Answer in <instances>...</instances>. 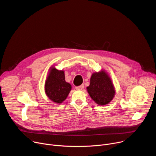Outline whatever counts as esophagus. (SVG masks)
<instances>
[{
  "mask_svg": "<svg viewBox=\"0 0 156 156\" xmlns=\"http://www.w3.org/2000/svg\"><path fill=\"white\" fill-rule=\"evenodd\" d=\"M83 88H84V85L83 84H81L79 86H76L75 87V89L77 90H83Z\"/></svg>",
  "mask_w": 156,
  "mask_h": 156,
  "instance_id": "34e87169",
  "label": "esophagus"
}]
</instances>
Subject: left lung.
I'll use <instances>...</instances> for the list:
<instances>
[{"instance_id":"left-lung-1","label":"left lung","mask_w":156,"mask_h":156,"mask_svg":"<svg viewBox=\"0 0 156 156\" xmlns=\"http://www.w3.org/2000/svg\"><path fill=\"white\" fill-rule=\"evenodd\" d=\"M86 89L91 99L101 105L108 104L113 99L115 94L112 80L103 70L92 74L90 84Z\"/></svg>"}]
</instances>
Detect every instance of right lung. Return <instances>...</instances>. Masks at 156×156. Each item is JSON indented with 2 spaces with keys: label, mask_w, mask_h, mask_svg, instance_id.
<instances>
[{
  "label": "right lung",
  "mask_w": 156,
  "mask_h": 156,
  "mask_svg": "<svg viewBox=\"0 0 156 156\" xmlns=\"http://www.w3.org/2000/svg\"><path fill=\"white\" fill-rule=\"evenodd\" d=\"M71 90V84L65 81L64 71L52 66L45 83V92L49 99L57 104L62 103Z\"/></svg>",
  "instance_id": "add662e5"
}]
</instances>
